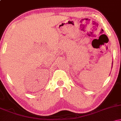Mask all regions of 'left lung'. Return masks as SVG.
<instances>
[{"instance_id": "obj_1", "label": "left lung", "mask_w": 121, "mask_h": 121, "mask_svg": "<svg viewBox=\"0 0 121 121\" xmlns=\"http://www.w3.org/2000/svg\"><path fill=\"white\" fill-rule=\"evenodd\" d=\"M112 64H113V63H112Z\"/></svg>"}]
</instances>
